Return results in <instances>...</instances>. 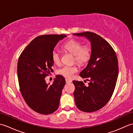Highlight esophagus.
I'll return each mask as SVG.
<instances>
[{"instance_id":"esophagus-1","label":"esophagus","mask_w":133,"mask_h":133,"mask_svg":"<svg viewBox=\"0 0 133 133\" xmlns=\"http://www.w3.org/2000/svg\"><path fill=\"white\" fill-rule=\"evenodd\" d=\"M66 83H71L72 81L69 79H66Z\"/></svg>"}]
</instances>
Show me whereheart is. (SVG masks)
Listing matches in <instances>:
<instances>
[{
  "label": "heart",
  "mask_w": 133,
  "mask_h": 133,
  "mask_svg": "<svg viewBox=\"0 0 133 133\" xmlns=\"http://www.w3.org/2000/svg\"><path fill=\"white\" fill-rule=\"evenodd\" d=\"M63 48L74 55L73 61L79 64H86L91 58L92 49L89 45H83L81 41L75 39H71L63 45ZM51 59L53 63L59 65L61 63V56L57 51L54 50L51 53ZM78 71V68L75 65L64 66L58 70V74L63 77L71 78L75 72Z\"/></svg>",
  "instance_id": "obj_1"
}]
</instances>
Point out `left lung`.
<instances>
[{"label":"left lung","instance_id":"1","mask_svg":"<svg viewBox=\"0 0 133 133\" xmlns=\"http://www.w3.org/2000/svg\"><path fill=\"white\" fill-rule=\"evenodd\" d=\"M74 35L89 39L92 49L88 64L79 74L89 81V85L72 81L75 104L83 112L96 111L106 105L113 94L118 75V59L111 45L97 34L86 31Z\"/></svg>","mask_w":133,"mask_h":133}]
</instances>
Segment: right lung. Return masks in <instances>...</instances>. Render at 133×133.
Masks as SVG:
<instances>
[{"mask_svg":"<svg viewBox=\"0 0 133 133\" xmlns=\"http://www.w3.org/2000/svg\"><path fill=\"white\" fill-rule=\"evenodd\" d=\"M65 35H43L34 39L20 55L18 78L20 91L31 109L41 114H50L58 109L65 79L57 75L52 84L45 78L53 71L51 53Z\"/></svg>","mask_w":133,"mask_h":133,"instance_id":"obj_1","label":"right lung"}]
</instances>
